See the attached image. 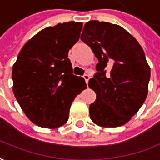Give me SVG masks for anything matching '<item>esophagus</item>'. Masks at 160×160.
<instances>
[{"instance_id": "1", "label": "esophagus", "mask_w": 160, "mask_h": 160, "mask_svg": "<svg viewBox=\"0 0 160 160\" xmlns=\"http://www.w3.org/2000/svg\"><path fill=\"white\" fill-rule=\"evenodd\" d=\"M83 78H84V80H85L86 83L88 84V80H89V79H90V76L88 74H84L83 75Z\"/></svg>"}]
</instances>
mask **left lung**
<instances>
[{
  "label": "left lung",
  "mask_w": 160,
  "mask_h": 160,
  "mask_svg": "<svg viewBox=\"0 0 160 160\" xmlns=\"http://www.w3.org/2000/svg\"><path fill=\"white\" fill-rule=\"evenodd\" d=\"M80 40L98 59L97 73L88 82L97 94L89 105L90 118L103 128L126 124L148 94L151 69L143 49L121 26L96 20L86 23Z\"/></svg>",
  "instance_id": "left-lung-1"
}]
</instances>
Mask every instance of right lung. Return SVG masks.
<instances>
[{
    "mask_svg": "<svg viewBox=\"0 0 160 160\" xmlns=\"http://www.w3.org/2000/svg\"><path fill=\"white\" fill-rule=\"evenodd\" d=\"M81 22L48 26L24 45L12 68L13 93L32 123L57 128L66 123L74 98L87 88L72 74L68 52L80 39Z\"/></svg>",
    "mask_w": 160,
    "mask_h": 160,
    "instance_id": "1",
    "label": "right lung"
}]
</instances>
